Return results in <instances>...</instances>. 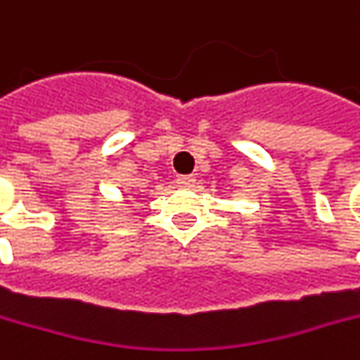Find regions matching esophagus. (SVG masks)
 <instances>
[{
    "label": "esophagus",
    "instance_id": "34e87169",
    "mask_svg": "<svg viewBox=\"0 0 360 360\" xmlns=\"http://www.w3.org/2000/svg\"><path fill=\"white\" fill-rule=\"evenodd\" d=\"M196 184V178L194 176H180L178 178V186H182V188H192Z\"/></svg>",
    "mask_w": 360,
    "mask_h": 360
}]
</instances>
